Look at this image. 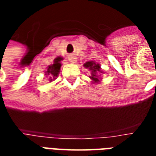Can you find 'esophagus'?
Returning a JSON list of instances; mask_svg holds the SVG:
<instances>
[{
  "label": "esophagus",
  "mask_w": 156,
  "mask_h": 156,
  "mask_svg": "<svg viewBox=\"0 0 156 156\" xmlns=\"http://www.w3.org/2000/svg\"><path fill=\"white\" fill-rule=\"evenodd\" d=\"M68 61L70 62H72V63H75V62H77V58H76L75 56L71 55V56L68 57Z\"/></svg>",
  "instance_id": "34e87169"
}]
</instances>
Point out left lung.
<instances>
[{"instance_id":"left-lung-1","label":"left lung","mask_w":156,"mask_h":156,"mask_svg":"<svg viewBox=\"0 0 156 156\" xmlns=\"http://www.w3.org/2000/svg\"><path fill=\"white\" fill-rule=\"evenodd\" d=\"M85 68H89L92 71L91 76H90V78H92V80L94 82V83H98L99 82V79H98V76L97 75V71H100V66L99 64H96L94 62H87L86 63H84Z\"/></svg>"}]
</instances>
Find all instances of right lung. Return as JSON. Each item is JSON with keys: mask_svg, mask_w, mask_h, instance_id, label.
I'll list each match as a JSON object with an SVG mask.
<instances>
[{"mask_svg": "<svg viewBox=\"0 0 156 156\" xmlns=\"http://www.w3.org/2000/svg\"><path fill=\"white\" fill-rule=\"evenodd\" d=\"M61 60L62 58H55L54 63L52 65L48 66L47 73H48V74H51V77L53 78V79H55L56 77L58 75V73H59L60 68H61V63H60V61H61ZM51 77H50V78H51ZM51 80H52V79H50V81H51Z\"/></svg>", "mask_w": 156, "mask_h": 156, "instance_id": "1", "label": "right lung"}]
</instances>
